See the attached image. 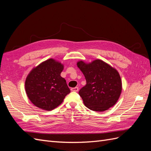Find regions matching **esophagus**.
<instances>
[{
	"instance_id": "obj_1",
	"label": "esophagus",
	"mask_w": 151,
	"mask_h": 151,
	"mask_svg": "<svg viewBox=\"0 0 151 151\" xmlns=\"http://www.w3.org/2000/svg\"><path fill=\"white\" fill-rule=\"evenodd\" d=\"M71 91H74V92H78V87H73V88H71Z\"/></svg>"
}]
</instances>
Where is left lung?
Masks as SVG:
<instances>
[{
    "label": "left lung",
    "mask_w": 151,
    "mask_h": 151,
    "mask_svg": "<svg viewBox=\"0 0 151 151\" xmlns=\"http://www.w3.org/2000/svg\"><path fill=\"white\" fill-rule=\"evenodd\" d=\"M87 84L78 94L88 109L103 111L117 103L122 91V82L117 71L101 60L86 64L77 63Z\"/></svg>",
    "instance_id": "1"
}]
</instances>
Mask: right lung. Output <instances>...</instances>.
<instances>
[{
    "label": "right lung",
    "mask_w": 151,
    "mask_h": 151,
    "mask_svg": "<svg viewBox=\"0 0 151 151\" xmlns=\"http://www.w3.org/2000/svg\"><path fill=\"white\" fill-rule=\"evenodd\" d=\"M63 68L61 63L50 59L30 71L25 80V91L36 106L52 110L70 92L66 81L60 76Z\"/></svg>",
    "instance_id": "add662e5"
}]
</instances>
